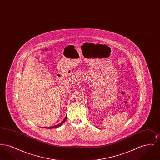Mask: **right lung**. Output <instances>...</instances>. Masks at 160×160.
Returning <instances> with one entry per match:
<instances>
[{
	"instance_id": "1",
	"label": "right lung",
	"mask_w": 160,
	"mask_h": 160,
	"mask_svg": "<svg viewBox=\"0 0 160 160\" xmlns=\"http://www.w3.org/2000/svg\"><path fill=\"white\" fill-rule=\"evenodd\" d=\"M67 116H66V117L65 118V119L62 121L61 123H59V124H58V125H54L53 127H47V128H48V129H51V128H58V127H59L60 126H61L64 122H65V121H66V119H67Z\"/></svg>"
}]
</instances>
